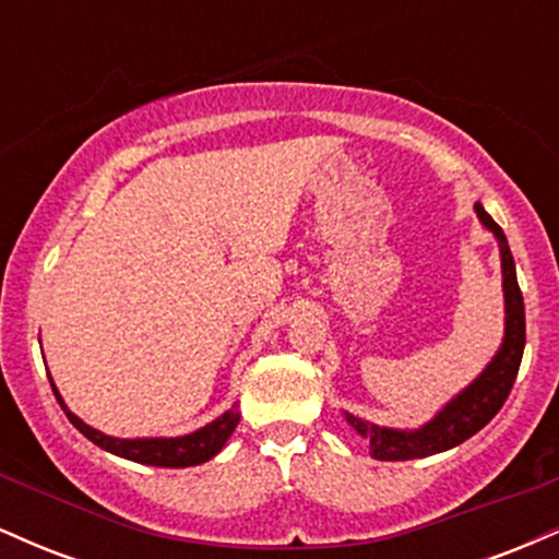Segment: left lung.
<instances>
[{"label": "left lung", "instance_id": "obj_1", "mask_svg": "<svg viewBox=\"0 0 559 559\" xmlns=\"http://www.w3.org/2000/svg\"><path fill=\"white\" fill-rule=\"evenodd\" d=\"M476 213L486 228L497 236L499 252H502V275H504V342L489 368L480 373L476 381L467 386L463 394L454 396L452 402L441 409L431 423L415 431H394V428H378L373 423L355 418L346 413V423L355 428L370 444V454L376 460H415L428 457V454L444 452L463 444L473 433L489 423L493 415L502 409L507 396H510L512 383H515L518 370H521L523 349H525V307L523 294L518 286L515 260H512L510 243H507L504 230L491 221L480 204Z\"/></svg>", "mask_w": 559, "mask_h": 559}]
</instances>
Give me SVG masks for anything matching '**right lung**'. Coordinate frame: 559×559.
I'll list each match as a JSON object with an SVG mask.
<instances>
[{
  "label": "right lung",
  "instance_id": "1",
  "mask_svg": "<svg viewBox=\"0 0 559 559\" xmlns=\"http://www.w3.org/2000/svg\"><path fill=\"white\" fill-rule=\"evenodd\" d=\"M52 391L60 402V407L66 409L68 420L73 423L79 431L86 436L88 441H94L96 447L107 449V452L118 454V457L133 460V463L141 465H157V467H189V465H202L207 460H213L223 447H226L228 436L234 433V428L239 426V404H234V409L223 413L221 418L210 423V426L199 428V431L189 436H178V439H112V436H105L94 431L92 426L75 418L73 413L66 407V402L60 400V391Z\"/></svg>",
  "mask_w": 559,
  "mask_h": 559
}]
</instances>
